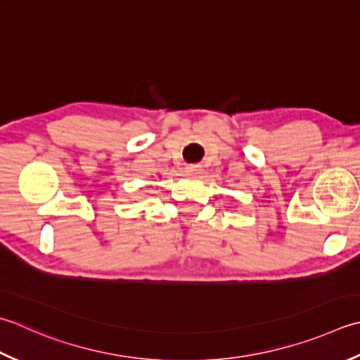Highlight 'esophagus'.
I'll use <instances>...</instances> for the list:
<instances>
[{"label":"esophagus","mask_w":360,"mask_h":360,"mask_svg":"<svg viewBox=\"0 0 360 360\" xmlns=\"http://www.w3.org/2000/svg\"><path fill=\"white\" fill-rule=\"evenodd\" d=\"M186 172L187 173H192V174H198L202 172V168L200 164H190L186 167Z\"/></svg>","instance_id":"esophagus-1"}]
</instances>
